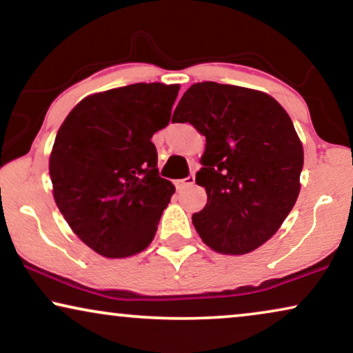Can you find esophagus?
<instances>
[{
	"instance_id": "esophagus-1",
	"label": "esophagus",
	"mask_w": 353,
	"mask_h": 353,
	"mask_svg": "<svg viewBox=\"0 0 353 353\" xmlns=\"http://www.w3.org/2000/svg\"><path fill=\"white\" fill-rule=\"evenodd\" d=\"M194 180H196L194 175H190V176H186V178H181V180H176L175 181L176 190L181 191V190H185V188H188V186L194 185Z\"/></svg>"
}]
</instances>
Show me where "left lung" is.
Masks as SVG:
<instances>
[{
	"label": "left lung",
	"instance_id": "8db88e82",
	"mask_svg": "<svg viewBox=\"0 0 353 353\" xmlns=\"http://www.w3.org/2000/svg\"><path fill=\"white\" fill-rule=\"evenodd\" d=\"M172 122H190L205 137L196 183L207 204L192 215L201 239L231 255L267 243L296 204L303 167L281 104L262 91L202 81L186 90Z\"/></svg>",
	"mask_w": 353,
	"mask_h": 353
}]
</instances>
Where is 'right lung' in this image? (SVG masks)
Masks as SVG:
<instances>
[{
    "label": "right lung",
    "instance_id": "obj_1",
    "mask_svg": "<svg viewBox=\"0 0 353 353\" xmlns=\"http://www.w3.org/2000/svg\"><path fill=\"white\" fill-rule=\"evenodd\" d=\"M178 85L134 83L81 99L56 134L52 194L72 231L104 257L146 249L175 192L159 176L152 134L170 122Z\"/></svg>",
    "mask_w": 353,
    "mask_h": 353
}]
</instances>
